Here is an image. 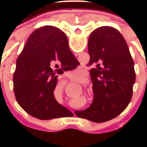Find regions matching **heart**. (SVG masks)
Wrapping results in <instances>:
<instances>
[{"instance_id": "obj_1", "label": "heart", "mask_w": 147, "mask_h": 147, "mask_svg": "<svg viewBox=\"0 0 147 147\" xmlns=\"http://www.w3.org/2000/svg\"><path fill=\"white\" fill-rule=\"evenodd\" d=\"M77 83H79V84H84L85 83V79L84 78H82L79 80L77 81ZM55 90L57 91V93H58L59 95H60L61 97H63V87L62 85H57L56 88H55Z\"/></svg>"}]
</instances>
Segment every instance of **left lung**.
I'll use <instances>...</instances> for the list:
<instances>
[{
    "label": "left lung",
    "instance_id": "left-lung-1",
    "mask_svg": "<svg viewBox=\"0 0 147 147\" xmlns=\"http://www.w3.org/2000/svg\"><path fill=\"white\" fill-rule=\"evenodd\" d=\"M88 51V65H96L90 71L94 99L90 107L75 114L92 122H104L129 105L136 82L134 62L124 37L110 26L100 27L90 34Z\"/></svg>",
    "mask_w": 147,
    "mask_h": 147
}]
</instances>
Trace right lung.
Instances as JSON below:
<instances>
[{"mask_svg":"<svg viewBox=\"0 0 147 147\" xmlns=\"http://www.w3.org/2000/svg\"><path fill=\"white\" fill-rule=\"evenodd\" d=\"M77 60L70 51L66 35L46 25L33 32L16 60L13 76L16 101L25 112L43 120L61 117L70 112L57 102L54 90L57 74L69 62Z\"/></svg>","mask_w":147,"mask_h":147,"instance_id":"obj_1","label":"right lung"}]
</instances>
